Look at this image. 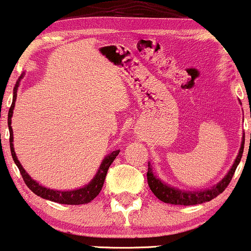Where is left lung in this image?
Listing matches in <instances>:
<instances>
[{
	"label": "left lung",
	"mask_w": 251,
	"mask_h": 251,
	"mask_svg": "<svg viewBox=\"0 0 251 251\" xmlns=\"http://www.w3.org/2000/svg\"><path fill=\"white\" fill-rule=\"evenodd\" d=\"M251 139V134H250ZM243 150H244V137L243 141H242L241 150H239L238 155H237L236 160H234L232 168H231L228 174L222 179V182L218 183L217 185L211 188V189H207L203 191H198V193H194V191H183L176 188H172L166 185L165 183L161 182L160 179L153 175L152 169L148 165V171H147V182L150 185L151 190L153 191L155 196L160 201L165 202V203H171V204H182V206H190V204H199L203 203V202L211 201L214 198H217L219 194H222L224 190L227 188V185L230 184L231 179H232L234 171H236L237 166H238L239 161H241L242 155H243Z\"/></svg>",
	"instance_id": "1"
}]
</instances>
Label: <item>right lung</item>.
<instances>
[{
  "label": "right lung",
  "instance_id": "obj_1",
  "mask_svg": "<svg viewBox=\"0 0 251 251\" xmlns=\"http://www.w3.org/2000/svg\"><path fill=\"white\" fill-rule=\"evenodd\" d=\"M21 79V76H20ZM19 87V81L17 82L14 87V94H13V103L10 105L9 112H8V128H9V144H10V152H12V157L14 163L17 164L19 171H20L21 177L24 178V182L26 183V185L33 191L36 195L40 196V198L45 199V200H50L53 202H58V203H64V204H83L88 203L100 193L101 188H103L105 177H106L107 170H109L110 165H111L112 161L115 160V158L117 157L120 151H114L111 154L107 155L106 158L104 159L103 163H101L100 168H99L98 172H97L96 177L92 179V182L88 183L86 187L80 188V189L76 190H71V191H58V190H51L48 189V188L42 187V185L38 184L36 180H33L31 177L28 176L27 172L24 170L23 166H21L20 161L18 160L17 154L14 152V147H13V130H12V118L13 116V109H14L15 100H17V91Z\"/></svg>",
  "mask_w": 251,
  "mask_h": 251
}]
</instances>
